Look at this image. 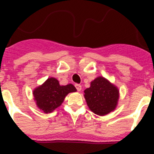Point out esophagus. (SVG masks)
Segmentation results:
<instances>
[{
  "label": "esophagus",
  "mask_w": 154,
  "mask_h": 154,
  "mask_svg": "<svg viewBox=\"0 0 154 154\" xmlns=\"http://www.w3.org/2000/svg\"><path fill=\"white\" fill-rule=\"evenodd\" d=\"M75 86L76 89H77V90H78L79 92V91H81L82 85H80V84H75Z\"/></svg>",
  "instance_id": "34e87169"
}]
</instances>
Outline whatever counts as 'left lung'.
Masks as SVG:
<instances>
[{"instance_id": "1", "label": "left lung", "mask_w": 154, "mask_h": 154, "mask_svg": "<svg viewBox=\"0 0 154 154\" xmlns=\"http://www.w3.org/2000/svg\"><path fill=\"white\" fill-rule=\"evenodd\" d=\"M87 105L91 111L104 116L115 109L119 99V91L103 77H98L91 82V86L84 91Z\"/></svg>"}]
</instances>
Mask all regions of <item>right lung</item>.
Segmentation results:
<instances>
[{"mask_svg": "<svg viewBox=\"0 0 154 154\" xmlns=\"http://www.w3.org/2000/svg\"><path fill=\"white\" fill-rule=\"evenodd\" d=\"M75 91V87L72 84L60 85L56 79L49 78L34 90L33 95L38 107L48 113L61 106L66 95Z\"/></svg>", "mask_w": 154, "mask_h": 154, "instance_id": "1", "label": "right lung"}]
</instances>
